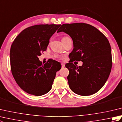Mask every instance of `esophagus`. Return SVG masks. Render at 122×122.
Here are the masks:
<instances>
[{
	"label": "esophagus",
	"mask_w": 122,
	"mask_h": 122,
	"mask_svg": "<svg viewBox=\"0 0 122 122\" xmlns=\"http://www.w3.org/2000/svg\"><path fill=\"white\" fill-rule=\"evenodd\" d=\"M61 66H62V68H64V67L65 66V64H64L63 63H61Z\"/></svg>",
	"instance_id": "obj_1"
}]
</instances>
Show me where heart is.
Segmentation results:
<instances>
[{
	"instance_id": "1",
	"label": "heart",
	"mask_w": 122,
	"mask_h": 122,
	"mask_svg": "<svg viewBox=\"0 0 122 122\" xmlns=\"http://www.w3.org/2000/svg\"><path fill=\"white\" fill-rule=\"evenodd\" d=\"M67 38V37H64L62 38V39H64V38Z\"/></svg>"
}]
</instances>
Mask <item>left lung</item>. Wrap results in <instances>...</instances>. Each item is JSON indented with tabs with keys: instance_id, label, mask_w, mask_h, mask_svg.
<instances>
[{
	"instance_id": "8db88e82",
	"label": "left lung",
	"mask_w": 122,
	"mask_h": 122,
	"mask_svg": "<svg viewBox=\"0 0 122 122\" xmlns=\"http://www.w3.org/2000/svg\"><path fill=\"white\" fill-rule=\"evenodd\" d=\"M69 35L73 43L69 54L82 66L66 64L69 69V87L74 93L87 96L98 92L107 82L112 68L111 48L107 37L92 25L84 23L63 24L57 32Z\"/></svg>"
}]
</instances>
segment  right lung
<instances>
[{
    "label": "right lung",
    "instance_id": "right-lung-1",
    "mask_svg": "<svg viewBox=\"0 0 122 122\" xmlns=\"http://www.w3.org/2000/svg\"><path fill=\"white\" fill-rule=\"evenodd\" d=\"M61 25H38L22 30L10 51L11 72L18 85L28 94L41 96L51 89L60 63L51 60L44 64L39 60L49 40Z\"/></svg>",
    "mask_w": 122,
    "mask_h": 122
}]
</instances>
